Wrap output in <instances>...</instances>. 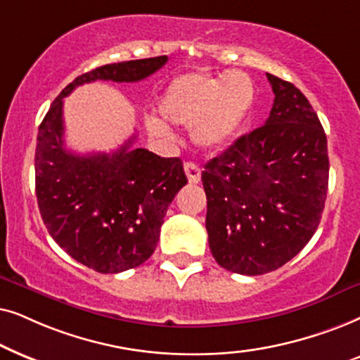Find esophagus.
Listing matches in <instances>:
<instances>
[{
	"mask_svg": "<svg viewBox=\"0 0 360 360\" xmlns=\"http://www.w3.org/2000/svg\"><path fill=\"white\" fill-rule=\"evenodd\" d=\"M184 171L186 176H188V181L191 184H198L200 181V167L194 162H184Z\"/></svg>",
	"mask_w": 360,
	"mask_h": 360,
	"instance_id": "esophagus-1",
	"label": "esophagus"
}]
</instances>
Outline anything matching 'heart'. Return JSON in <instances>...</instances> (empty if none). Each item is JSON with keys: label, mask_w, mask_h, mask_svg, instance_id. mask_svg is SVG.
<instances>
[{"label": "heart", "mask_w": 360, "mask_h": 360, "mask_svg": "<svg viewBox=\"0 0 360 360\" xmlns=\"http://www.w3.org/2000/svg\"><path fill=\"white\" fill-rule=\"evenodd\" d=\"M255 87L240 70L225 75L184 74L167 85L158 102V113L166 123L191 127V138L204 150H217L240 130L250 112ZM146 128L151 136L171 138V130L158 118Z\"/></svg>", "instance_id": "b5f03b06"}]
</instances>
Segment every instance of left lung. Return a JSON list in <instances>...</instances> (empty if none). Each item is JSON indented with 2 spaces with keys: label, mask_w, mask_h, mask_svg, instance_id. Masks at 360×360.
<instances>
[{
  "label": "left lung",
  "mask_w": 360,
  "mask_h": 360,
  "mask_svg": "<svg viewBox=\"0 0 360 360\" xmlns=\"http://www.w3.org/2000/svg\"><path fill=\"white\" fill-rule=\"evenodd\" d=\"M275 100L263 127L204 166L205 229L215 262L263 275L303 250L328 194V140L308 98L266 74Z\"/></svg>",
  "instance_id": "1"
}]
</instances>
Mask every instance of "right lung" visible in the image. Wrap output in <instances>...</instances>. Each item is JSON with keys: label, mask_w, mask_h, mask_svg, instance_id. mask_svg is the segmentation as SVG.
<instances>
[{"label": "right lung", "mask_w": 360, "mask_h": 360, "mask_svg": "<svg viewBox=\"0 0 360 360\" xmlns=\"http://www.w3.org/2000/svg\"><path fill=\"white\" fill-rule=\"evenodd\" d=\"M167 56L107 64L79 75L42 120L36 146V195L51 237L82 265L98 273L140 266L160 240L171 200L188 184L179 158L133 148L75 155L64 145V97L95 80L138 82L160 70Z\"/></svg>", "instance_id": "right-lung-1"}]
</instances>
